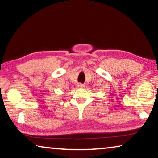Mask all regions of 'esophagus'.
I'll use <instances>...</instances> for the list:
<instances>
[{"mask_svg":"<svg viewBox=\"0 0 158 158\" xmlns=\"http://www.w3.org/2000/svg\"><path fill=\"white\" fill-rule=\"evenodd\" d=\"M77 86H78V88H83V87H84V85L81 84H79Z\"/></svg>","mask_w":158,"mask_h":158,"instance_id":"obj_1","label":"esophagus"}]
</instances>
